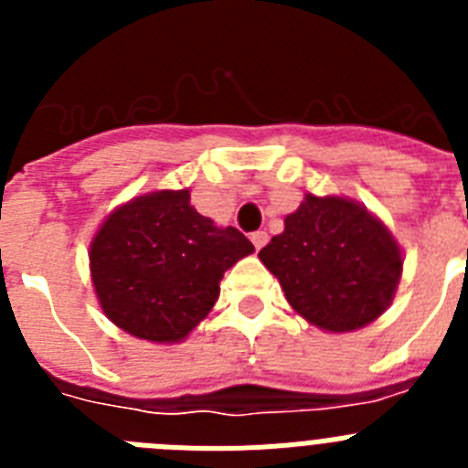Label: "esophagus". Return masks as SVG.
<instances>
[{"label": "esophagus", "mask_w": 468, "mask_h": 468, "mask_svg": "<svg viewBox=\"0 0 468 468\" xmlns=\"http://www.w3.org/2000/svg\"><path fill=\"white\" fill-rule=\"evenodd\" d=\"M267 239H270L267 237V231H253V234H250V241H253V246L258 248V250L267 243Z\"/></svg>", "instance_id": "34e87169"}]
</instances>
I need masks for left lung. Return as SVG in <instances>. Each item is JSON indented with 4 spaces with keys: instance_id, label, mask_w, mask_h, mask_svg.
Masks as SVG:
<instances>
[{
    "instance_id": "left-lung-1",
    "label": "left lung",
    "mask_w": 468,
    "mask_h": 468,
    "mask_svg": "<svg viewBox=\"0 0 468 468\" xmlns=\"http://www.w3.org/2000/svg\"><path fill=\"white\" fill-rule=\"evenodd\" d=\"M300 316L328 333L373 324L391 304L403 255L391 231L366 206L342 197H314L260 250Z\"/></svg>"
}]
</instances>
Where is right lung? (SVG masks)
Segmentation results:
<instances>
[{
  "label": "right lung",
  "mask_w": 468,
  "mask_h": 468,
  "mask_svg": "<svg viewBox=\"0 0 468 468\" xmlns=\"http://www.w3.org/2000/svg\"><path fill=\"white\" fill-rule=\"evenodd\" d=\"M253 250L239 229L197 213L189 189H161L107 215L90 241V279L112 324L173 345L208 316L225 271Z\"/></svg>",
  "instance_id": "add662e5"
}]
</instances>
